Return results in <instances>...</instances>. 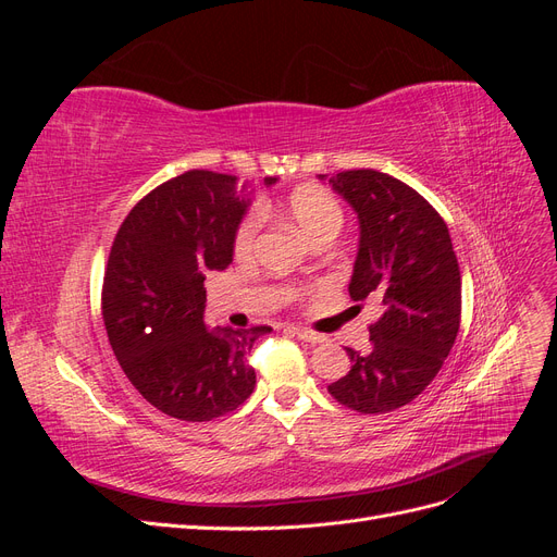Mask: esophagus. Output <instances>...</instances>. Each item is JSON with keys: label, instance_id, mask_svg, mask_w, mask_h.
Returning <instances> with one entry per match:
<instances>
[{"label": "esophagus", "instance_id": "obj_1", "mask_svg": "<svg viewBox=\"0 0 557 557\" xmlns=\"http://www.w3.org/2000/svg\"><path fill=\"white\" fill-rule=\"evenodd\" d=\"M290 332L297 336V339L307 342V344H323L325 342L323 334H318V332H313L309 327H290Z\"/></svg>", "mask_w": 557, "mask_h": 557}]
</instances>
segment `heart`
<instances>
[{"instance_id":"b5f03b06","label":"heart","mask_w":557,"mask_h":557,"mask_svg":"<svg viewBox=\"0 0 557 557\" xmlns=\"http://www.w3.org/2000/svg\"><path fill=\"white\" fill-rule=\"evenodd\" d=\"M285 215L290 223L301 232V237L311 244L323 237H336L344 227V211L332 195L315 190V188H301L295 190L283 207ZM262 227L260 211H250L237 227L234 234V252L237 258H248L252 248H256L258 232Z\"/></svg>"}]
</instances>
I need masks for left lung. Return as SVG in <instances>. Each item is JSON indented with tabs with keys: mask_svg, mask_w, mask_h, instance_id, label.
Instances as JSON below:
<instances>
[{
	"mask_svg": "<svg viewBox=\"0 0 557 557\" xmlns=\"http://www.w3.org/2000/svg\"><path fill=\"white\" fill-rule=\"evenodd\" d=\"M330 183L360 223L348 293L381 297L383 315L369 327V350L346 348L348 374L327 391L358 413H387L423 393L448 358L460 330V267L444 218L407 183L374 170Z\"/></svg>",
	"mask_w": 557,
	"mask_h": 557,
	"instance_id": "1",
	"label": "left lung"
}]
</instances>
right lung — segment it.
Returning <instances> with one entry per match:
<instances>
[{
  "label": "right lung",
  "mask_w": 557,
  "mask_h": 557,
  "mask_svg": "<svg viewBox=\"0 0 557 557\" xmlns=\"http://www.w3.org/2000/svg\"><path fill=\"white\" fill-rule=\"evenodd\" d=\"M250 195L237 176L185 172L148 193L111 246L102 290L109 344L141 397L188 423L239 409L256 387L246 356L272 332L205 323V274L230 267Z\"/></svg>",
  "instance_id": "right-lung-1"
}]
</instances>
